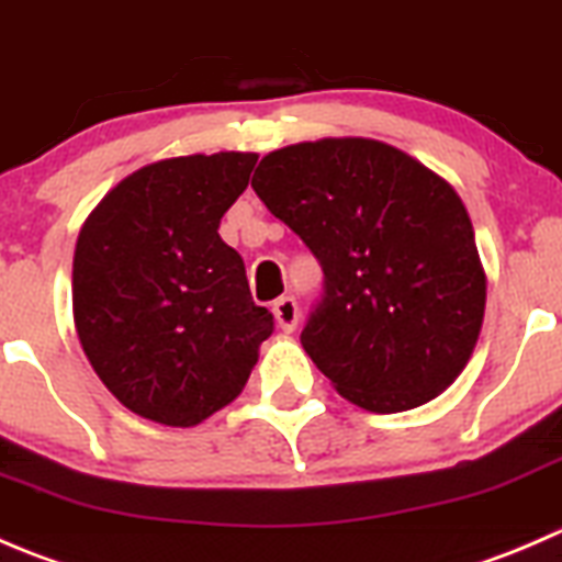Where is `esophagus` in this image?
I'll use <instances>...</instances> for the list:
<instances>
[{"mask_svg": "<svg viewBox=\"0 0 562 562\" xmlns=\"http://www.w3.org/2000/svg\"><path fill=\"white\" fill-rule=\"evenodd\" d=\"M273 314H276V322H279V327L283 333H292L294 327H297L300 308H297V303H294V297H279V300H276Z\"/></svg>", "mask_w": 562, "mask_h": 562, "instance_id": "34e87169", "label": "esophagus"}]
</instances>
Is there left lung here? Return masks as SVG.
<instances>
[{
  "label": "left lung",
  "mask_w": 562,
  "mask_h": 562,
  "mask_svg": "<svg viewBox=\"0 0 562 562\" xmlns=\"http://www.w3.org/2000/svg\"><path fill=\"white\" fill-rule=\"evenodd\" d=\"M251 188L325 273L300 344L347 402L404 413L468 366L486 273L451 182L376 138H319L265 155Z\"/></svg>",
  "instance_id": "1"
}]
</instances>
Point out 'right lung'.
Instances as JSON below:
<instances>
[{
    "mask_svg": "<svg viewBox=\"0 0 562 562\" xmlns=\"http://www.w3.org/2000/svg\"><path fill=\"white\" fill-rule=\"evenodd\" d=\"M257 153L182 155L111 188L74 254V322L111 396L164 426H196L240 396L273 333L240 254L218 235Z\"/></svg>",
    "mask_w": 562,
    "mask_h": 562,
    "instance_id": "obj_1",
    "label": "right lung"
}]
</instances>
